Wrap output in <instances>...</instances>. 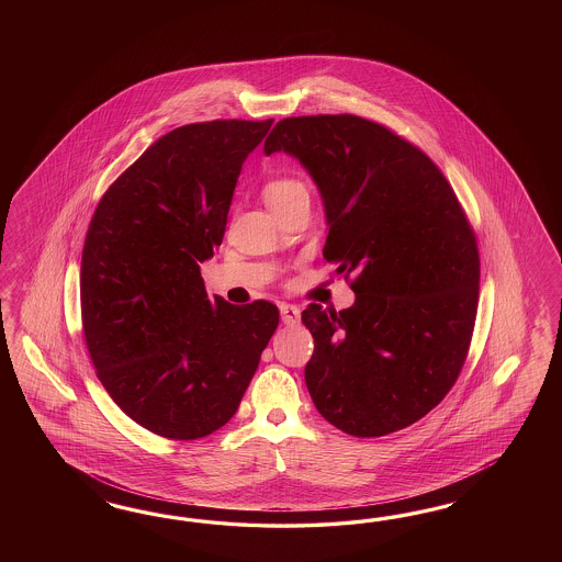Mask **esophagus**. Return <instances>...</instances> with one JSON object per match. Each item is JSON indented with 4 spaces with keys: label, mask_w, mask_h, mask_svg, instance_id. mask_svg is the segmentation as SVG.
<instances>
[{
    "label": "esophagus",
    "mask_w": 562,
    "mask_h": 562,
    "mask_svg": "<svg viewBox=\"0 0 562 562\" xmlns=\"http://www.w3.org/2000/svg\"><path fill=\"white\" fill-rule=\"evenodd\" d=\"M280 315H282V322L286 325H296L301 322V308L289 305V303L280 305Z\"/></svg>",
    "instance_id": "esophagus-1"
}]
</instances>
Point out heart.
I'll use <instances>...</instances> for the list:
<instances>
[{"instance_id":"1","label":"heart","mask_w":562,"mask_h":562,"mask_svg":"<svg viewBox=\"0 0 562 562\" xmlns=\"http://www.w3.org/2000/svg\"><path fill=\"white\" fill-rule=\"evenodd\" d=\"M266 204L272 207L276 214H282L290 205L308 200V189L305 183L290 175H278L263 183L261 188Z\"/></svg>"}]
</instances>
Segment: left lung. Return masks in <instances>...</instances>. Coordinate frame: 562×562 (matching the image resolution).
<instances>
[{"instance_id":"8db88e82","label":"left lung","mask_w":562,"mask_h":562,"mask_svg":"<svg viewBox=\"0 0 562 562\" xmlns=\"http://www.w3.org/2000/svg\"><path fill=\"white\" fill-rule=\"evenodd\" d=\"M280 150L322 191L324 257L357 294L340 313L303 311L313 404L352 437L414 425L458 381L476 322L480 256L460 200L420 148L357 115L278 121L263 153Z\"/></svg>"}]
</instances>
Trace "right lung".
<instances>
[{
    "mask_svg": "<svg viewBox=\"0 0 562 562\" xmlns=\"http://www.w3.org/2000/svg\"><path fill=\"white\" fill-rule=\"evenodd\" d=\"M272 120L189 123L156 139L104 191L86 233L80 301L102 387L137 425L191 441L237 412L280 313L207 299L245 158Z\"/></svg>",
    "mask_w": 562,
    "mask_h": 562,
    "instance_id": "obj_1",
    "label": "right lung"
}]
</instances>
